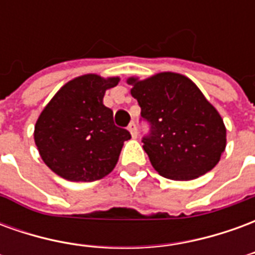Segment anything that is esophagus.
<instances>
[{
    "mask_svg": "<svg viewBox=\"0 0 255 255\" xmlns=\"http://www.w3.org/2000/svg\"><path fill=\"white\" fill-rule=\"evenodd\" d=\"M128 131L131 132V135H132V138H136V124L135 123H129V126H128Z\"/></svg>",
    "mask_w": 255,
    "mask_h": 255,
    "instance_id": "34e87169",
    "label": "esophagus"
}]
</instances>
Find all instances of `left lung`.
Instances as JSON below:
<instances>
[{
    "label": "left lung",
    "mask_w": 255,
    "mask_h": 255,
    "mask_svg": "<svg viewBox=\"0 0 255 255\" xmlns=\"http://www.w3.org/2000/svg\"><path fill=\"white\" fill-rule=\"evenodd\" d=\"M128 83L149 126L143 149L161 176L191 180L217 165L227 142L224 123L190 79L162 72Z\"/></svg>",
    "instance_id": "1"
}]
</instances>
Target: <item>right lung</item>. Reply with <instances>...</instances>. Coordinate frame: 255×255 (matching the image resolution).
<instances>
[{
    "label": "right lung",
    "instance_id": "add662e5",
    "mask_svg": "<svg viewBox=\"0 0 255 255\" xmlns=\"http://www.w3.org/2000/svg\"><path fill=\"white\" fill-rule=\"evenodd\" d=\"M119 78L84 75L68 82L43 109L35 124V144L54 173L71 182L100 180L116 166L126 128L113 122L104 105L105 91Z\"/></svg>",
    "mask_w": 255,
    "mask_h": 255
}]
</instances>
